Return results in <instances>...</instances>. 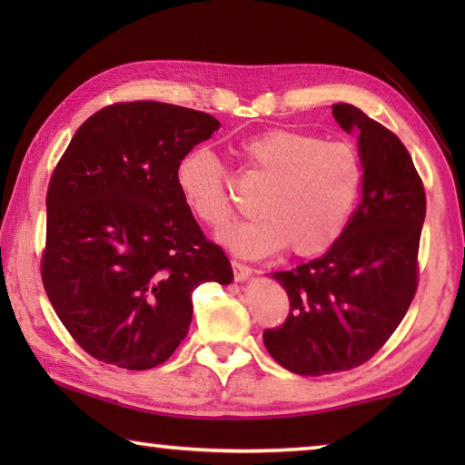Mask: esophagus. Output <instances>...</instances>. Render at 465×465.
Here are the masks:
<instances>
[{"label": "esophagus", "instance_id": "1", "mask_svg": "<svg viewBox=\"0 0 465 465\" xmlns=\"http://www.w3.org/2000/svg\"><path fill=\"white\" fill-rule=\"evenodd\" d=\"M232 271H233V281H238V282L246 281L250 274H252L250 266H246V264L240 262V261H232Z\"/></svg>", "mask_w": 465, "mask_h": 465}]
</instances>
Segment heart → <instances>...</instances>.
<instances>
[{
  "label": "heart",
  "instance_id": "heart-1",
  "mask_svg": "<svg viewBox=\"0 0 465 465\" xmlns=\"http://www.w3.org/2000/svg\"><path fill=\"white\" fill-rule=\"evenodd\" d=\"M240 157L266 183L252 222L232 225L222 240L242 254L261 256L287 246L295 256H318L341 238L355 207L363 168L355 149L308 133L269 129L242 141ZM176 188L196 222L222 230L233 215L230 174L204 147L180 157Z\"/></svg>",
  "mask_w": 465,
  "mask_h": 465
}]
</instances>
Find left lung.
I'll list each match as a JSON object with an SVG mask.
<instances>
[{
    "label": "left lung",
    "mask_w": 465,
    "mask_h": 465,
    "mask_svg": "<svg viewBox=\"0 0 465 465\" xmlns=\"http://www.w3.org/2000/svg\"><path fill=\"white\" fill-rule=\"evenodd\" d=\"M332 114L359 139L363 191L344 232L324 256L274 272L289 316L264 330L271 357L297 375H328L367 363L388 342L419 287L427 196L396 133L352 104Z\"/></svg>",
    "instance_id": "left-lung-1"
}]
</instances>
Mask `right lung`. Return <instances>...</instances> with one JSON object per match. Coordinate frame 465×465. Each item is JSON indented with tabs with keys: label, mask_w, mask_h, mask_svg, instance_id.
Here are the masks:
<instances>
[{
	"label": "right lung",
	"mask_w": 465,
	"mask_h": 465,
	"mask_svg": "<svg viewBox=\"0 0 465 465\" xmlns=\"http://www.w3.org/2000/svg\"><path fill=\"white\" fill-rule=\"evenodd\" d=\"M219 129L201 110L116 102L75 131L46 191L41 277L67 332L102 363L170 359L201 282L233 279L176 188L180 157Z\"/></svg>",
	"instance_id": "add662e5"
}]
</instances>
